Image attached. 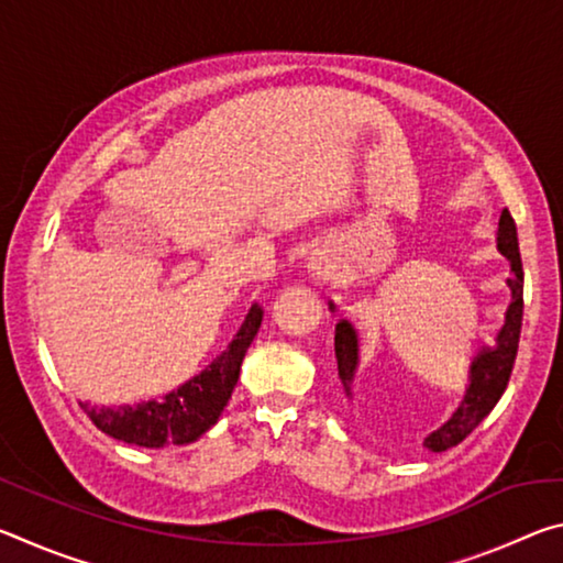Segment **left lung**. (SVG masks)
Wrapping results in <instances>:
<instances>
[{
  "label": "left lung",
  "mask_w": 563,
  "mask_h": 563,
  "mask_svg": "<svg viewBox=\"0 0 563 563\" xmlns=\"http://www.w3.org/2000/svg\"><path fill=\"white\" fill-rule=\"evenodd\" d=\"M499 251L511 261V278L507 280L511 288V302L507 310V320L497 335V345H487L476 352L470 367V387L466 395L454 409V415L434 430L424 440V446L432 452H444L450 446L460 444L476 424L487 417L494 405L499 402L504 389L509 385L514 360H517L519 335H521V316H523V268L519 255V238L517 223L511 213L504 208L499 218ZM335 360H338V377L342 385V395L350 397L352 377L357 367V335L347 320H340L335 325Z\"/></svg>",
  "instance_id": "1"
}]
</instances>
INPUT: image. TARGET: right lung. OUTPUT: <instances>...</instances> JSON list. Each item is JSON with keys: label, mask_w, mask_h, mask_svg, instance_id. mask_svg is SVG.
Masks as SVG:
<instances>
[{"label": "right lung", "mask_w": 563, "mask_h": 563, "mask_svg": "<svg viewBox=\"0 0 563 563\" xmlns=\"http://www.w3.org/2000/svg\"><path fill=\"white\" fill-rule=\"evenodd\" d=\"M261 320L263 310L258 305H253L231 345L196 377L170 389L161 399L119 407L81 405V409L103 434L126 444L156 450V446L166 444L194 442L203 432L211 430L218 417H221L223 407L228 405V399H231L238 375H241L245 350L251 347L255 332L261 328Z\"/></svg>", "instance_id": "add662e5"}]
</instances>
